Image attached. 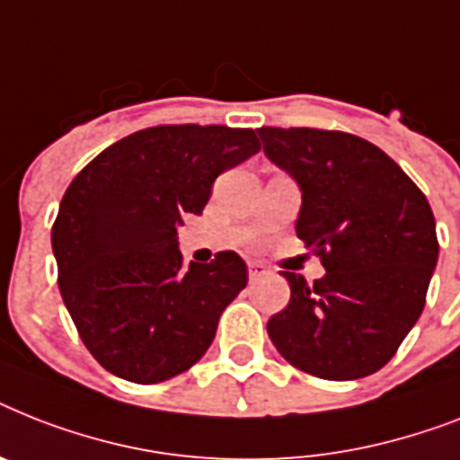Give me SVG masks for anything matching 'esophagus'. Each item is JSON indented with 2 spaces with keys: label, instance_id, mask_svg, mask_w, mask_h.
<instances>
[{
  "label": "esophagus",
  "instance_id": "34e87169",
  "mask_svg": "<svg viewBox=\"0 0 460 460\" xmlns=\"http://www.w3.org/2000/svg\"><path fill=\"white\" fill-rule=\"evenodd\" d=\"M248 274H250V281H257V279H262V276L269 274V269L264 267L262 262H250Z\"/></svg>",
  "mask_w": 460,
  "mask_h": 460
}]
</instances>
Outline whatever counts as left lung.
<instances>
[{"mask_svg": "<svg viewBox=\"0 0 460 460\" xmlns=\"http://www.w3.org/2000/svg\"><path fill=\"white\" fill-rule=\"evenodd\" d=\"M267 155L302 191L295 231L326 274L309 286L281 271L288 307L267 333L295 368L326 380L371 376L416 326L439 257L435 217L404 170L354 134L257 129Z\"/></svg>", "mask_w": 460, "mask_h": 460, "instance_id": "left-lung-1", "label": "left lung"}]
</instances>
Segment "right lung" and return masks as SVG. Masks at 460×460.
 <instances>
[{
    "instance_id": "obj_1",
    "label": "right lung",
    "mask_w": 460,
    "mask_h": 460,
    "mask_svg": "<svg viewBox=\"0 0 460 460\" xmlns=\"http://www.w3.org/2000/svg\"><path fill=\"white\" fill-rule=\"evenodd\" d=\"M260 151L252 129L160 125L99 153L51 229L58 288L82 342L118 378L151 385L189 371L248 283L236 252L181 267L177 229L222 172Z\"/></svg>"
}]
</instances>
